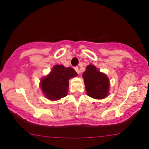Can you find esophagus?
<instances>
[{"instance_id": "34e87169", "label": "esophagus", "mask_w": 149, "mask_h": 149, "mask_svg": "<svg viewBox=\"0 0 149 149\" xmlns=\"http://www.w3.org/2000/svg\"><path fill=\"white\" fill-rule=\"evenodd\" d=\"M74 69L75 70V71L77 72V73H78V74H79V68L78 67H74Z\"/></svg>"}]
</instances>
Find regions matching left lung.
I'll use <instances>...</instances> for the list:
<instances>
[{
    "mask_svg": "<svg viewBox=\"0 0 149 149\" xmlns=\"http://www.w3.org/2000/svg\"><path fill=\"white\" fill-rule=\"evenodd\" d=\"M86 90L90 97L102 99L107 96L109 88V79L104 73L97 70L95 66L89 65L84 72Z\"/></svg>",
    "mask_w": 149,
    "mask_h": 149,
    "instance_id": "8db88e82",
    "label": "left lung"
}]
</instances>
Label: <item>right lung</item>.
I'll return each mask as SVG.
<instances>
[{
	"mask_svg": "<svg viewBox=\"0 0 149 149\" xmlns=\"http://www.w3.org/2000/svg\"><path fill=\"white\" fill-rule=\"evenodd\" d=\"M77 73L72 68L62 65H55L48 76L41 80V88L45 96L52 100H56L66 96L69 86V79Z\"/></svg>",
	"mask_w": 149,
	"mask_h": 149,
	"instance_id": "right-lung-1",
	"label": "right lung"
}]
</instances>
